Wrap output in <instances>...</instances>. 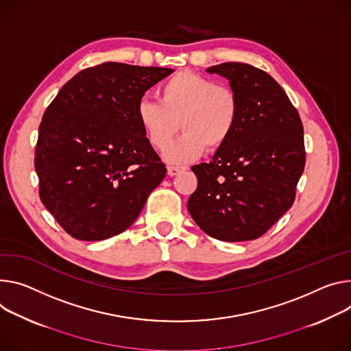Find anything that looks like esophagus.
I'll return each mask as SVG.
<instances>
[{
  "label": "esophagus",
  "mask_w": 351,
  "mask_h": 351,
  "mask_svg": "<svg viewBox=\"0 0 351 351\" xmlns=\"http://www.w3.org/2000/svg\"><path fill=\"white\" fill-rule=\"evenodd\" d=\"M182 171H183V168H179V167H168V175L169 176H176Z\"/></svg>",
  "instance_id": "obj_1"
}]
</instances>
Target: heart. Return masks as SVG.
I'll use <instances>...</instances> for the list:
<instances>
[{
    "label": "heart",
    "instance_id": "obj_1",
    "mask_svg": "<svg viewBox=\"0 0 351 351\" xmlns=\"http://www.w3.org/2000/svg\"><path fill=\"white\" fill-rule=\"evenodd\" d=\"M156 97L158 102L143 99L137 105V121L148 143L161 151L180 125L183 134L164 155L169 164H186L206 148H222L237 129L241 114L237 93L211 78L178 73L159 85Z\"/></svg>",
    "mask_w": 351,
    "mask_h": 351
}]
</instances>
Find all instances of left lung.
<instances>
[{"instance_id": "8db88e82", "label": "left lung", "mask_w": 351, "mask_h": 351, "mask_svg": "<svg viewBox=\"0 0 351 351\" xmlns=\"http://www.w3.org/2000/svg\"><path fill=\"white\" fill-rule=\"evenodd\" d=\"M206 71L230 81L241 114L211 162L192 167L197 189L187 210L215 239H256L294 203L305 167L302 121L267 73L245 62H222Z\"/></svg>"}]
</instances>
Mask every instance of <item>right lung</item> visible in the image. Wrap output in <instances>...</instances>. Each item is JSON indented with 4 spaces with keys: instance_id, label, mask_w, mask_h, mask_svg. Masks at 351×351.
Instances as JSON below:
<instances>
[{
    "instance_id": "1",
    "label": "right lung",
    "mask_w": 351,
    "mask_h": 351,
    "mask_svg": "<svg viewBox=\"0 0 351 351\" xmlns=\"http://www.w3.org/2000/svg\"><path fill=\"white\" fill-rule=\"evenodd\" d=\"M172 73L104 62L74 75L46 109L35 151L39 195L73 238L121 234L165 178L137 121V105Z\"/></svg>"
}]
</instances>
